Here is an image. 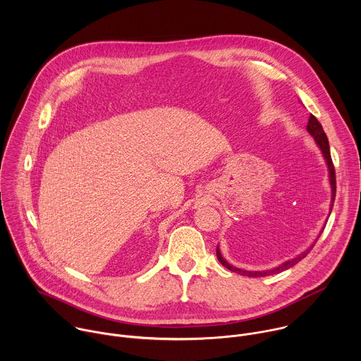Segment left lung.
I'll return each mask as SVG.
<instances>
[{"instance_id": "obj_1", "label": "left lung", "mask_w": 361, "mask_h": 361, "mask_svg": "<svg viewBox=\"0 0 361 361\" xmlns=\"http://www.w3.org/2000/svg\"><path fill=\"white\" fill-rule=\"evenodd\" d=\"M307 131L310 133V135L316 140L317 145L320 147L323 156H324V160L327 163V167H329V178H330V184H331V207H330V213H331V209H333V202H334V198H336V171H334V166H333V161H331V156H330V145H329V140H327V135L322 127V124L319 123V120L312 114L310 118H308V123H307ZM317 241V240H316ZM314 247V244L312 247H308L304 252L298 254L297 257H294V259L271 269V270H266V271H247V270H241V269H237V267H233L230 263L226 262L224 257L221 255L220 252V248L217 247V259L219 262L226 267L230 271H234V273H238L241 276H247V277H264V276H271V274H277V273H281V271H286L288 270L290 267L295 266L298 262H301L304 257L310 252V250Z\"/></svg>"}]
</instances>
